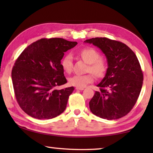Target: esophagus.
Segmentation results:
<instances>
[{
    "instance_id": "34e87169",
    "label": "esophagus",
    "mask_w": 153,
    "mask_h": 153,
    "mask_svg": "<svg viewBox=\"0 0 153 153\" xmlns=\"http://www.w3.org/2000/svg\"><path fill=\"white\" fill-rule=\"evenodd\" d=\"M76 89L77 90H83L84 88H76Z\"/></svg>"
}]
</instances>
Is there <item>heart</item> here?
Masks as SVG:
<instances>
[{"label":"heart","mask_w":153,"mask_h":153,"mask_svg":"<svg viewBox=\"0 0 153 153\" xmlns=\"http://www.w3.org/2000/svg\"><path fill=\"white\" fill-rule=\"evenodd\" d=\"M79 56L86 63L89 64L88 71L91 72L97 77H102L107 71L106 61L100 57V53L94 48L88 47L82 49L79 53ZM61 67L65 73H71L73 69V57L71 54H67L61 60ZM94 81L92 74L86 75H74L69 78V84L76 88H84Z\"/></svg>","instance_id":"b5f03b06"}]
</instances>
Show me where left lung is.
Masks as SVG:
<instances>
[{"mask_svg": "<svg viewBox=\"0 0 153 153\" xmlns=\"http://www.w3.org/2000/svg\"><path fill=\"white\" fill-rule=\"evenodd\" d=\"M102 51L107 59L105 76L97 85L89 102L91 112L100 118L117 120L126 115L138 100L143 73L135 53L128 46L107 38H94L84 41Z\"/></svg>", "mask_w": 153, "mask_h": 153, "instance_id": "obj_1", "label": "left lung"}]
</instances>
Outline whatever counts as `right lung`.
<instances>
[{
	"instance_id": "1",
	"label": "right lung",
	"mask_w": 153,
	"mask_h": 153,
	"mask_svg": "<svg viewBox=\"0 0 153 153\" xmlns=\"http://www.w3.org/2000/svg\"><path fill=\"white\" fill-rule=\"evenodd\" d=\"M63 38H42L25 48L11 72L18 104L28 115L38 120L57 117L67 107L73 86L56 90L67 83L61 61L77 45Z\"/></svg>"
}]
</instances>
